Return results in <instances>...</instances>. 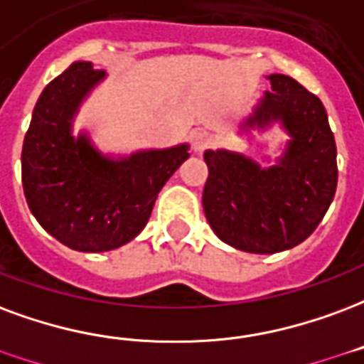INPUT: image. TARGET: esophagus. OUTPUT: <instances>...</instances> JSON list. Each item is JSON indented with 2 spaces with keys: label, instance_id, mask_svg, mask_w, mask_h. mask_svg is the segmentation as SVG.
I'll return each instance as SVG.
<instances>
[{
  "label": "esophagus",
  "instance_id": "obj_1",
  "mask_svg": "<svg viewBox=\"0 0 364 364\" xmlns=\"http://www.w3.org/2000/svg\"><path fill=\"white\" fill-rule=\"evenodd\" d=\"M206 144H208V141H206L204 133H200V131H193V134H191V146H193V150H195L196 154H200L204 148H206Z\"/></svg>",
  "mask_w": 364,
  "mask_h": 364
}]
</instances>
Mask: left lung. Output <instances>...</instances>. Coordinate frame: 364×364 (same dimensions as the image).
Instances as JSON below:
<instances>
[{
	"label": "left lung",
	"instance_id": "1",
	"mask_svg": "<svg viewBox=\"0 0 364 364\" xmlns=\"http://www.w3.org/2000/svg\"><path fill=\"white\" fill-rule=\"evenodd\" d=\"M272 92L239 121L237 136L255 141L279 125L287 141L278 156L257 161L243 152L206 150L203 206L223 243L252 255H274L303 243L330 208L338 187L336 141L320 102L287 75H268Z\"/></svg>",
	"mask_w": 364,
	"mask_h": 364
}]
</instances>
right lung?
I'll use <instances>...</instances> for the list:
<instances>
[{"label":"right lung","instance_id":"add662e5","mask_svg":"<svg viewBox=\"0 0 364 364\" xmlns=\"http://www.w3.org/2000/svg\"><path fill=\"white\" fill-rule=\"evenodd\" d=\"M106 80L90 61H75L46 86L32 112L21 156L23 189L32 216L59 243L80 252H106L133 241L156 198L189 158V142L104 152L75 117Z\"/></svg>","mask_w":364,"mask_h":364}]
</instances>
